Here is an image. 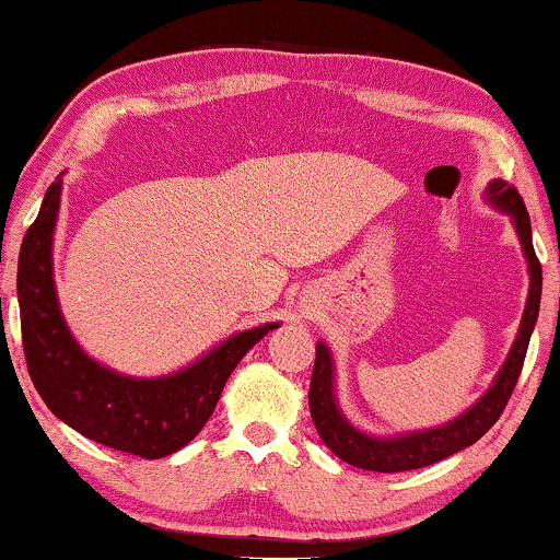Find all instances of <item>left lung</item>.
<instances>
[{"label": "left lung", "mask_w": 560, "mask_h": 560, "mask_svg": "<svg viewBox=\"0 0 560 560\" xmlns=\"http://www.w3.org/2000/svg\"><path fill=\"white\" fill-rule=\"evenodd\" d=\"M487 198L489 203H494V209H500L512 217V224L517 229L520 244H523L527 259V272H530V290H527V303L523 320H520L517 339L512 343L500 374L494 377L492 387L479 397V402L466 410L464 416L451 420V423L428 428V431L405 433L397 435V439H377V435L362 433L343 418L334 395L331 351H328L326 343L318 341L308 393L311 418L313 423H316L320 441H324L341 462L357 466V469L382 474L423 469V466H431L435 462H441V458L477 443L481 435L500 420L504 405H508L512 389L517 385L520 372H523L527 343H530V334L535 328V320H538L542 270L533 249L530 217H527V209L523 198L517 194V188H512L504 180L497 178L487 186Z\"/></svg>", "instance_id": "1"}]
</instances>
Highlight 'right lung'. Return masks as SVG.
I'll return each instance as SVG.
<instances>
[{
  "instance_id": "right-lung-1",
  "label": "right lung",
  "mask_w": 560,
  "mask_h": 560,
  "mask_svg": "<svg viewBox=\"0 0 560 560\" xmlns=\"http://www.w3.org/2000/svg\"><path fill=\"white\" fill-rule=\"evenodd\" d=\"M60 178L45 190L40 213L22 240L18 301L27 372L52 416L102 446L163 458L186 446L211 418L229 374L278 324L240 331L186 370L167 377H125L106 370L68 331L52 282V232Z\"/></svg>"
}]
</instances>
